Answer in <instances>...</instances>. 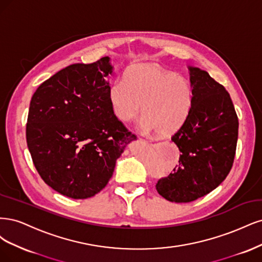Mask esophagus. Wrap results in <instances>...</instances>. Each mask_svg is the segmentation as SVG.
<instances>
[{
    "mask_svg": "<svg viewBox=\"0 0 262 262\" xmlns=\"http://www.w3.org/2000/svg\"><path fill=\"white\" fill-rule=\"evenodd\" d=\"M139 140H142V139H139Z\"/></svg>",
    "mask_w": 262,
    "mask_h": 262,
    "instance_id": "1",
    "label": "esophagus"
}]
</instances>
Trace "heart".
Returning a JSON list of instances; mask_svg holds the SVG:
<instances>
[{
	"mask_svg": "<svg viewBox=\"0 0 262 262\" xmlns=\"http://www.w3.org/2000/svg\"><path fill=\"white\" fill-rule=\"evenodd\" d=\"M110 103L122 122L139 115L141 129L168 135L186 121L193 102L190 81L155 64H138L127 70L124 81H116L108 90Z\"/></svg>",
	"mask_w": 262,
	"mask_h": 262,
	"instance_id": "heart-1",
	"label": "heart"
}]
</instances>
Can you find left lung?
<instances>
[{"instance_id":"left-lung-1","label":"left lung","mask_w":262,"mask_h":262,"mask_svg":"<svg viewBox=\"0 0 262 262\" xmlns=\"http://www.w3.org/2000/svg\"><path fill=\"white\" fill-rule=\"evenodd\" d=\"M193 102L173 136L180 160L159 180L157 190L172 202H190L215 189L230 173L238 137V119L230 94L206 72L188 66Z\"/></svg>"}]
</instances>
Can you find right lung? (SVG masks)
<instances>
[{
  "mask_svg": "<svg viewBox=\"0 0 262 262\" xmlns=\"http://www.w3.org/2000/svg\"><path fill=\"white\" fill-rule=\"evenodd\" d=\"M110 60L65 67L42 82L30 101L26 138L33 164L46 184L69 198L102 190L116 160L136 140L110 103Z\"/></svg>",
  "mask_w": 262,
  "mask_h": 262,
  "instance_id": "1",
  "label": "right lung"
}]
</instances>
